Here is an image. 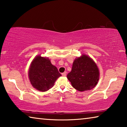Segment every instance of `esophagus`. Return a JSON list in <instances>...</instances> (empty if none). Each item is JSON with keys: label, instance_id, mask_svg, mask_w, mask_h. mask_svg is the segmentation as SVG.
Listing matches in <instances>:
<instances>
[{"label": "esophagus", "instance_id": "1", "mask_svg": "<svg viewBox=\"0 0 127 127\" xmlns=\"http://www.w3.org/2000/svg\"><path fill=\"white\" fill-rule=\"evenodd\" d=\"M66 72H64V73H63L62 74V75L63 76H64V77H65V76H66Z\"/></svg>", "mask_w": 127, "mask_h": 127}]
</instances>
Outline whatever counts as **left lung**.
Here are the masks:
<instances>
[{
	"label": "left lung",
	"mask_w": 127,
	"mask_h": 127,
	"mask_svg": "<svg viewBox=\"0 0 127 127\" xmlns=\"http://www.w3.org/2000/svg\"><path fill=\"white\" fill-rule=\"evenodd\" d=\"M99 76V70L96 64L89 56L83 54L75 59L71 72L67 74V78L75 89L82 92L95 87Z\"/></svg>",
	"instance_id": "obj_1"
}]
</instances>
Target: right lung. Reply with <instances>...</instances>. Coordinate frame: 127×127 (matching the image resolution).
<instances>
[{"label": "right lung", "mask_w": 127, "mask_h": 127, "mask_svg": "<svg viewBox=\"0 0 127 127\" xmlns=\"http://www.w3.org/2000/svg\"><path fill=\"white\" fill-rule=\"evenodd\" d=\"M62 75L48 58L37 55L33 59L29 70V79L36 90L45 92L52 87Z\"/></svg>", "instance_id": "right-lung-1"}]
</instances>
